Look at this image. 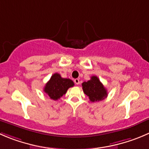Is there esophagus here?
<instances>
[{"mask_svg": "<svg viewBox=\"0 0 149 149\" xmlns=\"http://www.w3.org/2000/svg\"><path fill=\"white\" fill-rule=\"evenodd\" d=\"M74 83H75L76 85H79V83H80V80H79V79H74Z\"/></svg>", "mask_w": 149, "mask_h": 149, "instance_id": "obj_1", "label": "esophagus"}]
</instances>
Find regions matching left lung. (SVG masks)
Wrapping results in <instances>:
<instances>
[{
  "label": "left lung",
  "instance_id": "8db88e82",
  "mask_svg": "<svg viewBox=\"0 0 149 149\" xmlns=\"http://www.w3.org/2000/svg\"><path fill=\"white\" fill-rule=\"evenodd\" d=\"M83 92L92 102L103 100L107 97V89L97 76H92L91 80L82 83Z\"/></svg>",
  "mask_w": 149,
  "mask_h": 149
}]
</instances>
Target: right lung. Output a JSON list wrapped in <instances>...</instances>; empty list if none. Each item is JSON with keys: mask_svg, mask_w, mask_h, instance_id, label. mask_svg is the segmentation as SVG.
<instances>
[{"mask_svg": "<svg viewBox=\"0 0 149 149\" xmlns=\"http://www.w3.org/2000/svg\"><path fill=\"white\" fill-rule=\"evenodd\" d=\"M74 83L69 78H63L58 73L53 74L46 83L44 91L52 100H58L66 93L68 89L73 87Z\"/></svg>", "mask_w": 149, "mask_h": 149, "instance_id": "right-lung-1", "label": "right lung"}]
</instances>
